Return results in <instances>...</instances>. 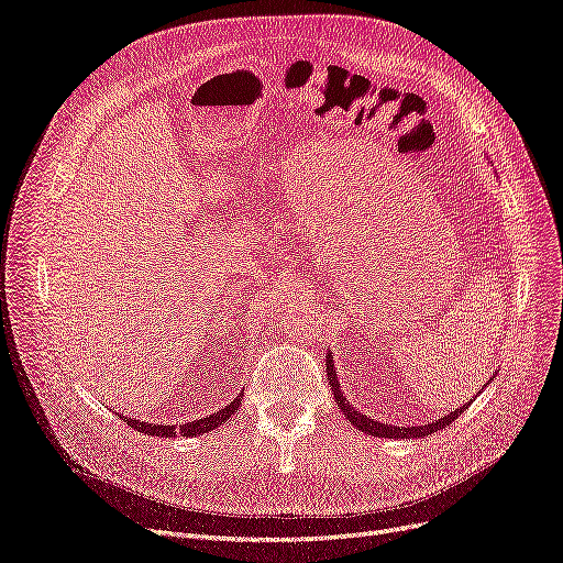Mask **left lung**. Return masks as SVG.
Segmentation results:
<instances>
[{
	"label": "left lung",
	"instance_id": "1",
	"mask_svg": "<svg viewBox=\"0 0 563 563\" xmlns=\"http://www.w3.org/2000/svg\"><path fill=\"white\" fill-rule=\"evenodd\" d=\"M327 378H329V387H331V394H334L336 397V401H339V406H341V412L345 415V420L350 422V424H355L357 429H362L364 433H368V435H376V439H424V435H429V433H433V431H441V429H445V427H450L456 418H460V415L468 408V404L466 406H462V408H454L452 412H448L445 418H441V420H433L431 424H418V427H389V424H385V422H378V420H371V418H366V415H362L357 408H352V404L350 401H345V397H343V391H341V385H339V380H336V368H334V357H331V352L327 355ZM477 397V394H475Z\"/></svg>",
	"mask_w": 563,
	"mask_h": 563
}]
</instances>
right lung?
Returning a JSON list of instances; mask_svg holds the SVG:
<instances>
[{"label": "right lung", "mask_w": 563, "mask_h": 563, "mask_svg": "<svg viewBox=\"0 0 563 563\" xmlns=\"http://www.w3.org/2000/svg\"><path fill=\"white\" fill-rule=\"evenodd\" d=\"M241 399L243 397H239V399H234L232 404H227L222 410H218V412H213V415H206V418H201V420H195V422H187V424H183V427H174V424H148V422H141V420H132V418H124V422H128L132 429H136V431H141V433H148V435H162V439H174V435H203V433H208L211 429H218L222 422H227L229 418H232V415L239 410V406H241Z\"/></svg>", "instance_id": "1"}]
</instances>
